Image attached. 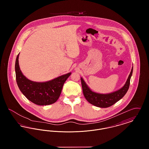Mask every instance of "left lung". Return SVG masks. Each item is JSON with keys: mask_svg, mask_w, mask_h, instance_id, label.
Masks as SVG:
<instances>
[{"mask_svg": "<svg viewBox=\"0 0 149 149\" xmlns=\"http://www.w3.org/2000/svg\"><path fill=\"white\" fill-rule=\"evenodd\" d=\"M132 71L133 67L128 76L126 84L121 89L114 92L105 94L92 92L87 86L83 78H81L83 92L85 99L91 104L100 108H107L113 105L114 103L123 98V97L127 92L130 84V79L132 74Z\"/></svg>", "mask_w": 149, "mask_h": 149, "instance_id": "8db88e82", "label": "left lung"}]
</instances>
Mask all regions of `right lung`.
Segmentation results:
<instances>
[{
	"instance_id": "right-lung-1",
	"label": "right lung",
	"mask_w": 149,
	"mask_h": 149,
	"mask_svg": "<svg viewBox=\"0 0 149 149\" xmlns=\"http://www.w3.org/2000/svg\"><path fill=\"white\" fill-rule=\"evenodd\" d=\"M19 54L15 60V71L17 85L23 94L29 100L39 106L49 105L56 102L60 95L64 83L71 72L46 82L32 81L22 73L18 63Z\"/></svg>"
}]
</instances>
